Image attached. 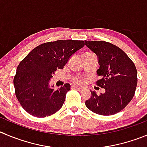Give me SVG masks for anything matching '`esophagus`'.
Masks as SVG:
<instances>
[{"instance_id":"34e87169","label":"esophagus","mask_w":147,"mask_h":147,"mask_svg":"<svg viewBox=\"0 0 147 147\" xmlns=\"http://www.w3.org/2000/svg\"><path fill=\"white\" fill-rule=\"evenodd\" d=\"M72 88H73L77 89V90H82L83 89L82 87H79V86H72Z\"/></svg>"}]
</instances>
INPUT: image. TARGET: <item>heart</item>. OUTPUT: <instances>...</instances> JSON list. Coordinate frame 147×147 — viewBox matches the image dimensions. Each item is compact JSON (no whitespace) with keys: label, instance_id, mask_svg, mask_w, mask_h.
<instances>
[{"label":"heart","instance_id":"heart-1","mask_svg":"<svg viewBox=\"0 0 147 147\" xmlns=\"http://www.w3.org/2000/svg\"><path fill=\"white\" fill-rule=\"evenodd\" d=\"M74 80H75V82H76V83H82L83 82V80H81V79H80V78H75V79H74Z\"/></svg>","mask_w":147,"mask_h":147}]
</instances>
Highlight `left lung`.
Returning a JSON list of instances; mask_svg holds the SVG:
<instances>
[{
	"label": "left lung",
	"mask_w": 147,
	"mask_h": 147,
	"mask_svg": "<svg viewBox=\"0 0 147 147\" xmlns=\"http://www.w3.org/2000/svg\"><path fill=\"white\" fill-rule=\"evenodd\" d=\"M86 46L98 57L97 85L105 92L86 101L90 111L101 115H112L123 110L132 100L137 86V70L134 62L122 49L105 41L85 40Z\"/></svg>",
	"instance_id": "left-lung-1"
}]
</instances>
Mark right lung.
I'll use <instances>...</instances> for the list:
<instances>
[{
    "instance_id": "add662e5",
    "label": "right lung",
    "mask_w": 147,
    "mask_h": 147,
    "mask_svg": "<svg viewBox=\"0 0 147 147\" xmlns=\"http://www.w3.org/2000/svg\"><path fill=\"white\" fill-rule=\"evenodd\" d=\"M83 40H57L37 46L20 62L13 78L15 94L23 109L37 117L56 113L62 107L70 84L53 90L51 79L72 55L84 46Z\"/></svg>"
}]
</instances>
